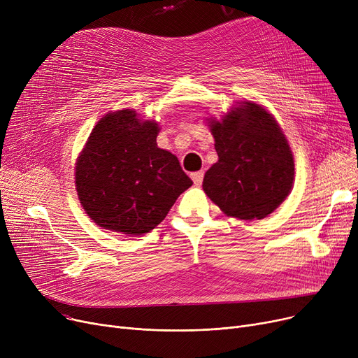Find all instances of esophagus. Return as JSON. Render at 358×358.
Returning a JSON list of instances; mask_svg holds the SVG:
<instances>
[{
	"label": "esophagus",
	"instance_id": "esophagus-1",
	"mask_svg": "<svg viewBox=\"0 0 358 358\" xmlns=\"http://www.w3.org/2000/svg\"><path fill=\"white\" fill-rule=\"evenodd\" d=\"M203 176L204 173L203 171H197V173H192V180L194 181L196 185H200L201 181H203Z\"/></svg>",
	"mask_w": 358,
	"mask_h": 358
}]
</instances>
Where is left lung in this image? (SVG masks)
Returning a JSON list of instances; mask_svg holds the SVG:
<instances>
[{"label": "left lung", "instance_id": "left-lung-1", "mask_svg": "<svg viewBox=\"0 0 358 358\" xmlns=\"http://www.w3.org/2000/svg\"><path fill=\"white\" fill-rule=\"evenodd\" d=\"M217 162L203 178V190L219 209L241 220L273 213L290 194L294 159L275 117L261 104L238 101L217 120L206 119Z\"/></svg>", "mask_w": 358, "mask_h": 358}]
</instances>
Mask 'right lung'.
Returning a JSON list of instances; mask_svg holds the SVG:
<instances>
[{
	"instance_id": "1",
	"label": "right lung",
	"mask_w": 358,
	"mask_h": 358,
	"mask_svg": "<svg viewBox=\"0 0 358 358\" xmlns=\"http://www.w3.org/2000/svg\"><path fill=\"white\" fill-rule=\"evenodd\" d=\"M159 124L131 108L94 126L75 162L80 203L97 227L127 236L152 231L193 181L178 158L158 148Z\"/></svg>"
}]
</instances>
